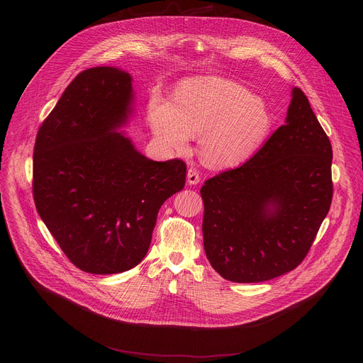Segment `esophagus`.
Here are the masks:
<instances>
[{
  "mask_svg": "<svg viewBox=\"0 0 363 363\" xmlns=\"http://www.w3.org/2000/svg\"><path fill=\"white\" fill-rule=\"evenodd\" d=\"M199 181H201V178H199V174L196 172V169L189 168L188 172H186V182H188V185H196Z\"/></svg>",
  "mask_w": 363,
  "mask_h": 363,
  "instance_id": "esophagus-1",
  "label": "esophagus"
}]
</instances>
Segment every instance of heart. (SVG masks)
<instances>
[{
	"label": "heart",
	"instance_id": "heart-1",
	"mask_svg": "<svg viewBox=\"0 0 363 363\" xmlns=\"http://www.w3.org/2000/svg\"><path fill=\"white\" fill-rule=\"evenodd\" d=\"M147 119L157 139L179 153L188 150L192 136H199L201 160L211 168L247 161L266 140L273 122L262 97L221 77L182 83L172 103L152 97Z\"/></svg>",
	"mask_w": 363,
	"mask_h": 363
}]
</instances>
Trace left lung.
<instances>
[{
	"instance_id": "1",
	"label": "left lung",
	"mask_w": 363,
	"mask_h": 363,
	"mask_svg": "<svg viewBox=\"0 0 363 363\" xmlns=\"http://www.w3.org/2000/svg\"><path fill=\"white\" fill-rule=\"evenodd\" d=\"M332 195L330 140L306 94L293 87L284 125L244 165L202 185L206 258L235 283L294 270L312 247Z\"/></svg>"
}]
</instances>
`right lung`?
<instances>
[{
	"label": "right lung",
	"mask_w": 363,
	"mask_h": 363,
	"mask_svg": "<svg viewBox=\"0 0 363 363\" xmlns=\"http://www.w3.org/2000/svg\"><path fill=\"white\" fill-rule=\"evenodd\" d=\"M133 115L132 76L93 67L66 87L37 133L35 208L69 260L86 273L116 274L138 266L162 203L185 185L182 161H152L119 130Z\"/></svg>",
	"instance_id": "right-lung-1"
}]
</instances>
